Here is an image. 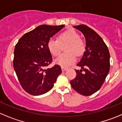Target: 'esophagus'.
<instances>
[{"label":"esophagus","instance_id":"obj_1","mask_svg":"<svg viewBox=\"0 0 122 122\" xmlns=\"http://www.w3.org/2000/svg\"><path fill=\"white\" fill-rule=\"evenodd\" d=\"M61 69H62V71H65L67 70V68H65V67H61Z\"/></svg>","mask_w":122,"mask_h":122}]
</instances>
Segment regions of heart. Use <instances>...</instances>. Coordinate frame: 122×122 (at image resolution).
Here are the masks:
<instances>
[{
  "mask_svg": "<svg viewBox=\"0 0 122 122\" xmlns=\"http://www.w3.org/2000/svg\"><path fill=\"white\" fill-rule=\"evenodd\" d=\"M68 43L66 51L55 60V63L62 67H68L76 61V55L81 56L84 54L86 46L84 42L80 38L78 33L73 29H68L61 33L57 39H50L47 47L50 53L57 56L61 52V45Z\"/></svg>",
  "mask_w": 122,
  "mask_h": 122,
  "instance_id": "obj_1",
  "label": "heart"
}]
</instances>
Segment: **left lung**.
Here are the masks:
<instances>
[{"instance_id":"8db88e82","label":"left lung","mask_w":122,"mask_h":122,"mask_svg":"<svg viewBox=\"0 0 122 122\" xmlns=\"http://www.w3.org/2000/svg\"><path fill=\"white\" fill-rule=\"evenodd\" d=\"M74 27L83 33L86 45L83 57L77 65L81 70H75L76 77L70 84L81 95L90 96L101 88L109 73L110 53L103 39L93 29L85 25Z\"/></svg>"}]
</instances>
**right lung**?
I'll return each mask as SVG.
<instances>
[{"instance_id": "right-lung-1", "label": "right lung", "mask_w": 122, "mask_h": 122, "mask_svg": "<svg viewBox=\"0 0 122 122\" xmlns=\"http://www.w3.org/2000/svg\"><path fill=\"white\" fill-rule=\"evenodd\" d=\"M64 27L63 25L38 26L24 34L16 44L13 68L22 87L31 95H41L50 91L62 72L58 65L46 67L52 61L48 42Z\"/></svg>"}]
</instances>
